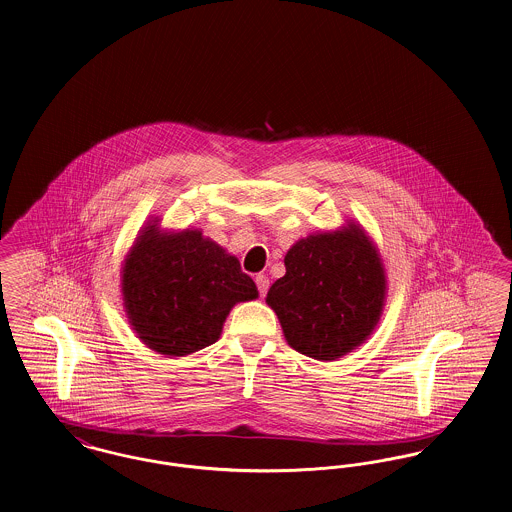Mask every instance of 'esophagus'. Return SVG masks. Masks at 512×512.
<instances>
[{
	"mask_svg": "<svg viewBox=\"0 0 512 512\" xmlns=\"http://www.w3.org/2000/svg\"><path fill=\"white\" fill-rule=\"evenodd\" d=\"M256 287H258V293H260V296L266 295L269 289L268 275L258 273V275H256Z\"/></svg>",
	"mask_w": 512,
	"mask_h": 512,
	"instance_id": "esophagus-1",
	"label": "esophagus"
}]
</instances>
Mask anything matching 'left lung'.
Instances as JSON below:
<instances>
[{"label":"left lung","mask_w":512,"mask_h":512,"mask_svg":"<svg viewBox=\"0 0 512 512\" xmlns=\"http://www.w3.org/2000/svg\"><path fill=\"white\" fill-rule=\"evenodd\" d=\"M285 269L266 302L293 349L316 360H337L372 335L387 279L376 244L358 223L296 241Z\"/></svg>","instance_id":"1"}]
</instances>
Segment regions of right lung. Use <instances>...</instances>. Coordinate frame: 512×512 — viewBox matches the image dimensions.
<instances>
[{"instance_id":"1","label":"right lung","mask_w":512,"mask_h":512,"mask_svg":"<svg viewBox=\"0 0 512 512\" xmlns=\"http://www.w3.org/2000/svg\"><path fill=\"white\" fill-rule=\"evenodd\" d=\"M123 306L138 339L165 356L214 345L231 308L258 298L235 256L198 229L162 231L150 221L121 271Z\"/></svg>"}]
</instances>
